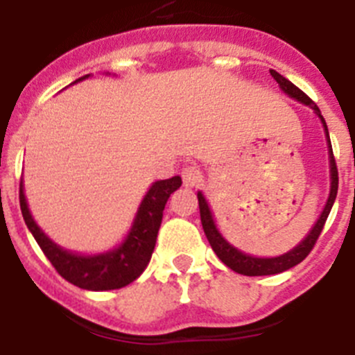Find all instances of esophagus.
I'll list each match as a JSON object with an SVG mask.
<instances>
[{
  "label": "esophagus",
  "instance_id": "obj_1",
  "mask_svg": "<svg viewBox=\"0 0 355 355\" xmlns=\"http://www.w3.org/2000/svg\"><path fill=\"white\" fill-rule=\"evenodd\" d=\"M182 178H184L185 187H198L200 180H202V175H200L198 166H187L182 171Z\"/></svg>",
  "mask_w": 355,
  "mask_h": 355
}]
</instances>
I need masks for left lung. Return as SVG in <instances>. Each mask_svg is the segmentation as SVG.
<instances>
[{"label":"left lung","mask_w":355,"mask_h":355,"mask_svg":"<svg viewBox=\"0 0 355 355\" xmlns=\"http://www.w3.org/2000/svg\"><path fill=\"white\" fill-rule=\"evenodd\" d=\"M271 77L278 82V85L282 87V91L285 94H288L290 98H293L295 101L302 103V105L311 106L314 110V113L320 116L321 123L324 127V134H327V141H328V153H330V178H331V189H330V196H328L327 206H324L323 213L321 216L318 218L316 225L313 227V230L307 234V237L300 242L299 245L293 247L292 250H288L287 254H282L278 257H254L249 256V254L242 252V250L235 249L234 245L228 244L227 241L223 239V235L220 234V230L216 228L213 220V213H211L209 206H207V200L204 199L202 192H198V200H199V211H200V223H202L204 234H206L207 241H209L211 247L216 252V256L220 257L221 263L227 264L230 270L237 271V273L245 275V277H263V275H277L282 273V271H287L290 268L297 266L300 261L306 259L309 256V252L313 250L314 244H316L318 237L323 232L324 223H327V218L330 214L333 202H335L336 198V191H338V170H336V163H335V156H333V149H331V141H330V134H328V127L327 121H324L323 114H321L320 108L316 106V103L309 98L307 94H304L297 85H293L288 78H285L284 75H280L278 71L270 70Z\"/></svg>","instance_id":"left-lung-1"}]
</instances>
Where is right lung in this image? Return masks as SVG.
<instances>
[{"instance_id":"right-lung-1","label":"right lung","mask_w":355,"mask_h":355,"mask_svg":"<svg viewBox=\"0 0 355 355\" xmlns=\"http://www.w3.org/2000/svg\"><path fill=\"white\" fill-rule=\"evenodd\" d=\"M85 77L89 75H84L75 82L84 80ZM180 185V177L155 182L139 206L137 216H135L127 239L116 249L98 254V256H80V254L68 252L56 245L51 239L46 237L44 232L35 225L34 218L28 211L22 182H20L19 198L25 225L34 235L35 242L41 247L49 263L55 266V270L70 284L99 292V290L121 288L141 277L142 271L151 261L153 250H155L157 230H159L161 220H163L164 204L170 194H173Z\"/></svg>"}]
</instances>
